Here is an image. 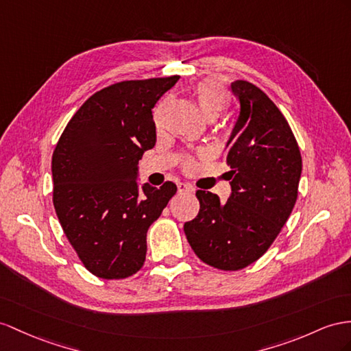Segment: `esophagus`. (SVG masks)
<instances>
[{"label": "esophagus", "mask_w": 351, "mask_h": 351, "mask_svg": "<svg viewBox=\"0 0 351 351\" xmlns=\"http://www.w3.org/2000/svg\"><path fill=\"white\" fill-rule=\"evenodd\" d=\"M178 191H179V193H193L194 188H193L190 184L179 182V184H178Z\"/></svg>", "instance_id": "obj_1"}]
</instances>
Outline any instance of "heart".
Returning a JSON list of instances; mask_svg holds the SVG:
<instances>
[{"instance_id": "heart-1", "label": "heart", "mask_w": 351, "mask_h": 351, "mask_svg": "<svg viewBox=\"0 0 351 351\" xmlns=\"http://www.w3.org/2000/svg\"><path fill=\"white\" fill-rule=\"evenodd\" d=\"M194 95L202 114L208 117V119H215L221 111L226 110L230 102V96L226 87L222 86L219 80L215 78L202 80L194 88ZM156 123H158V114H156ZM193 165V160H186L184 166L185 169H191Z\"/></svg>"}]
</instances>
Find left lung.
I'll return each instance as SVG.
<instances>
[{
    "mask_svg": "<svg viewBox=\"0 0 351 351\" xmlns=\"http://www.w3.org/2000/svg\"><path fill=\"white\" fill-rule=\"evenodd\" d=\"M240 114L227 142L231 195L195 193L199 215L184 231L204 264L237 271L261 258L282 231L298 197L302 158L289 123L261 88L236 80Z\"/></svg>",
    "mask_w": 351,
    "mask_h": 351,
    "instance_id": "left-lung-1",
    "label": "left lung"
}]
</instances>
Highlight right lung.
Returning a JSON list of instances; mask_svg holds the SVG:
<instances>
[{
  "label": "right lung",
  "instance_id": "add662e5",
  "mask_svg": "<svg viewBox=\"0 0 351 351\" xmlns=\"http://www.w3.org/2000/svg\"><path fill=\"white\" fill-rule=\"evenodd\" d=\"M179 75L128 80L90 96L51 157L53 204L80 261L120 280L145 263L147 231L176 193L173 182L139 190L138 161L156 145L152 108Z\"/></svg>",
  "mask_w": 351,
  "mask_h": 351
}]
</instances>
